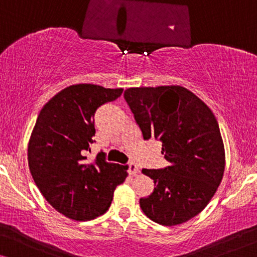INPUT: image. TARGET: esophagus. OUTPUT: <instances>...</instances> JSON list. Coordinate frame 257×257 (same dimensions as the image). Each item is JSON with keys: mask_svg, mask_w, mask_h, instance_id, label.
<instances>
[{"mask_svg": "<svg viewBox=\"0 0 257 257\" xmlns=\"http://www.w3.org/2000/svg\"><path fill=\"white\" fill-rule=\"evenodd\" d=\"M128 172H130V174L136 175V174L139 173V168L136 164H130L128 165Z\"/></svg>", "mask_w": 257, "mask_h": 257, "instance_id": "1", "label": "esophagus"}]
</instances>
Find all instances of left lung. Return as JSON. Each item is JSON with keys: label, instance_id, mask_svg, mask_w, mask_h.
Returning a JSON list of instances; mask_svg holds the SVG:
<instances>
[{"label": "left lung", "instance_id": "left-lung-1", "mask_svg": "<svg viewBox=\"0 0 257 257\" xmlns=\"http://www.w3.org/2000/svg\"><path fill=\"white\" fill-rule=\"evenodd\" d=\"M126 103L142 130L163 144L160 170L143 173L153 179V193L140 199L145 215L163 226H175L198 215L215 194L224 171V149L215 115L182 86L131 87Z\"/></svg>", "mask_w": 257, "mask_h": 257}]
</instances>
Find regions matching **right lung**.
<instances>
[{"label": "right lung", "mask_w": 257, "mask_h": 257, "mask_svg": "<svg viewBox=\"0 0 257 257\" xmlns=\"http://www.w3.org/2000/svg\"><path fill=\"white\" fill-rule=\"evenodd\" d=\"M121 93L122 89L77 84L52 97L38 114L28 146L29 168L42 195L66 217L100 216L127 177V167L107 163L103 152L92 164L85 156L96 133L97 108Z\"/></svg>", "instance_id": "add662e5"}]
</instances>
